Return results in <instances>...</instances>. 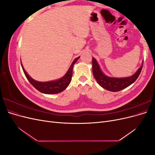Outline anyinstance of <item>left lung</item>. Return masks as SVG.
<instances>
[{
  "mask_svg": "<svg viewBox=\"0 0 155 155\" xmlns=\"http://www.w3.org/2000/svg\"><path fill=\"white\" fill-rule=\"evenodd\" d=\"M143 63L133 76L122 78H112L103 73L96 60L92 58V72L96 80L101 87L107 91L118 92L129 87L137 80L142 71Z\"/></svg>",
  "mask_w": 155,
  "mask_h": 155,
  "instance_id": "obj_1",
  "label": "left lung"
}]
</instances>
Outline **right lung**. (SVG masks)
Listing matches in <instances>:
<instances>
[{
  "label": "right lung",
  "instance_id": "add662e5",
  "mask_svg": "<svg viewBox=\"0 0 155 155\" xmlns=\"http://www.w3.org/2000/svg\"><path fill=\"white\" fill-rule=\"evenodd\" d=\"M79 58V57L76 58L74 60L71 66L70 67L67 72L65 74L63 77L59 79H57V80L47 82H40L34 80V79H32L29 75L28 74L22 64L21 66L23 70V72H24L28 80L29 81V82L37 89V90H38L39 92L42 93L47 94H58L59 92H61L69 85L72 77L73 66L74 64L76 63Z\"/></svg>",
  "mask_w": 155,
  "mask_h": 155
}]
</instances>
